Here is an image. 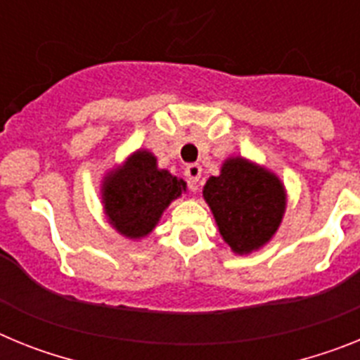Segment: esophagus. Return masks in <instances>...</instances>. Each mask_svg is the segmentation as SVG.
I'll list each match as a JSON object with an SVG mask.
<instances>
[{
    "label": "esophagus",
    "instance_id": "34e87169",
    "mask_svg": "<svg viewBox=\"0 0 360 360\" xmlns=\"http://www.w3.org/2000/svg\"><path fill=\"white\" fill-rule=\"evenodd\" d=\"M186 176L191 184H198L202 178V167L198 164H189L186 167Z\"/></svg>",
    "mask_w": 360,
    "mask_h": 360
}]
</instances>
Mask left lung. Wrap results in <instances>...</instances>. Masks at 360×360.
I'll use <instances>...</instances> for the list:
<instances>
[{"mask_svg":"<svg viewBox=\"0 0 360 360\" xmlns=\"http://www.w3.org/2000/svg\"><path fill=\"white\" fill-rule=\"evenodd\" d=\"M219 234L236 254L257 250L274 236L287 207V195L274 173L245 158H229L203 187Z\"/></svg>","mask_w":360,"mask_h":360,"instance_id":"left-lung-1","label":"left lung"}]
</instances>
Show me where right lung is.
<instances>
[{"instance_id": "right-lung-1", "label": "right lung", "mask_w": 360, "mask_h": 360, "mask_svg": "<svg viewBox=\"0 0 360 360\" xmlns=\"http://www.w3.org/2000/svg\"><path fill=\"white\" fill-rule=\"evenodd\" d=\"M186 191V182L158 169L149 151H136L119 169L108 173L103 203L110 224L126 238L141 240L158 224L164 209Z\"/></svg>"}]
</instances>
